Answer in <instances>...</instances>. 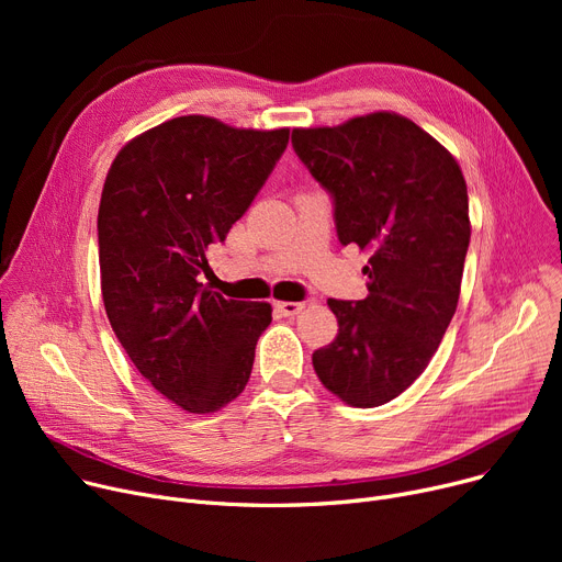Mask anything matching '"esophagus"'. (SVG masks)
Here are the masks:
<instances>
[{
    "label": "esophagus",
    "instance_id": "obj_1",
    "mask_svg": "<svg viewBox=\"0 0 562 562\" xmlns=\"http://www.w3.org/2000/svg\"><path fill=\"white\" fill-rule=\"evenodd\" d=\"M303 307H305V303H289V301L276 303V312H278L280 316H296Z\"/></svg>",
    "mask_w": 562,
    "mask_h": 562
}]
</instances>
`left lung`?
I'll return each mask as SVG.
<instances>
[{"label": "left lung", "mask_w": 562, "mask_h": 562, "mask_svg": "<svg viewBox=\"0 0 562 562\" xmlns=\"http://www.w3.org/2000/svg\"><path fill=\"white\" fill-rule=\"evenodd\" d=\"M291 145L333 198L339 244L369 252V296L328 301L339 333L314 350V371L348 405H385L424 373L458 307L471 236L462 170L385 111L293 130Z\"/></svg>", "instance_id": "left-lung-1"}]
</instances>
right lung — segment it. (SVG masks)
<instances>
[{
	"mask_svg": "<svg viewBox=\"0 0 562 562\" xmlns=\"http://www.w3.org/2000/svg\"><path fill=\"white\" fill-rule=\"evenodd\" d=\"M289 130H234L182 115L113 159L98 214L102 299L138 373L193 415L239 396L269 303L210 291L206 252L223 244L286 150Z\"/></svg>",
	"mask_w": 562,
	"mask_h": 562,
	"instance_id": "obj_1",
	"label": "right lung"
}]
</instances>
